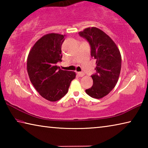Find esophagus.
I'll use <instances>...</instances> for the list:
<instances>
[{
  "mask_svg": "<svg viewBox=\"0 0 148 148\" xmlns=\"http://www.w3.org/2000/svg\"><path fill=\"white\" fill-rule=\"evenodd\" d=\"M77 75H78L79 77H83L84 76V72H77Z\"/></svg>",
  "mask_w": 148,
  "mask_h": 148,
  "instance_id": "34e87169",
  "label": "esophagus"
}]
</instances>
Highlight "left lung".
Instances as JSON below:
<instances>
[{
    "instance_id": "obj_1",
    "label": "left lung",
    "mask_w": 148,
    "mask_h": 148,
    "mask_svg": "<svg viewBox=\"0 0 148 148\" xmlns=\"http://www.w3.org/2000/svg\"><path fill=\"white\" fill-rule=\"evenodd\" d=\"M91 46V56L96 59V73L92 75V86L86 90L95 99H102L113 89L118 81L121 68V56L118 47L108 35L97 27L79 32Z\"/></svg>"
}]
</instances>
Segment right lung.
<instances>
[{
    "label": "right lung",
    "instance_id": "add662e5",
    "mask_svg": "<svg viewBox=\"0 0 148 148\" xmlns=\"http://www.w3.org/2000/svg\"><path fill=\"white\" fill-rule=\"evenodd\" d=\"M64 36L57 33L44 35L32 46L27 57V72L32 84L43 98L51 102L62 98L76 77L74 72L63 71L56 65L62 61Z\"/></svg>",
    "mask_w": 148,
    "mask_h": 148
}]
</instances>
